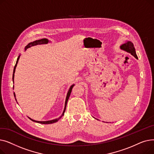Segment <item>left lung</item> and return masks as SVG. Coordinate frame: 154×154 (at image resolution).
I'll list each match as a JSON object with an SVG mask.
<instances>
[{"label":"left lung","mask_w":154,"mask_h":154,"mask_svg":"<svg viewBox=\"0 0 154 154\" xmlns=\"http://www.w3.org/2000/svg\"><path fill=\"white\" fill-rule=\"evenodd\" d=\"M120 48L121 49L125 51L130 54H131V55H132L135 58L138 59V57H137V55L136 54L135 48H134V44L132 42H131L130 41H127V42H125V44H122L120 46Z\"/></svg>","instance_id":"8db88e82"}]
</instances>
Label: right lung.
Wrapping results in <instances>:
<instances>
[{
  "instance_id": "right-lung-1",
  "label": "right lung",
  "mask_w": 154,
  "mask_h": 154,
  "mask_svg": "<svg viewBox=\"0 0 154 154\" xmlns=\"http://www.w3.org/2000/svg\"><path fill=\"white\" fill-rule=\"evenodd\" d=\"M48 42V40L47 39V38H42V39H40V40H35V41L33 42H30L29 43L26 47H25V50H27V48L32 47V46H34V45H38V44H47ZM20 58V55L18 57V58L17 59V62H16V63L15 65V67H14V72H13V76H12V80L14 81V73H15V68L16 67H17V64L18 63V61H19V59ZM74 85H72L70 88H69V91L67 93V97H66V103H65V107H64V110H63V112L62 113V116L59 117L58 119H54V120H48V121H36V120H32V119L29 118L31 120L34 121V122H37V123H40V124H53V123H55L56 122H57V121L64 115V112L65 111H66V106H67V101L69 100V98L70 97V93L72 92V88L73 87H74ZM14 96L15 97V93H14Z\"/></svg>"
}]
</instances>
